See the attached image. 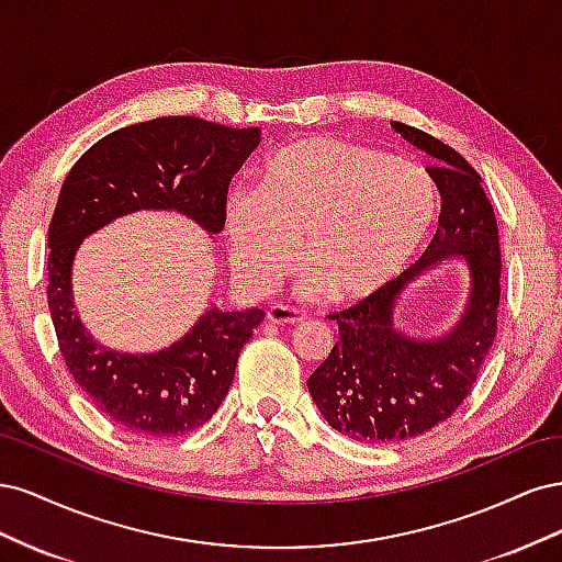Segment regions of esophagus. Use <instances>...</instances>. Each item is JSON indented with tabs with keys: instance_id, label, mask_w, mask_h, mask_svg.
Segmentation results:
<instances>
[{
	"instance_id": "1",
	"label": "esophagus",
	"mask_w": 562,
	"mask_h": 562,
	"mask_svg": "<svg viewBox=\"0 0 562 562\" xmlns=\"http://www.w3.org/2000/svg\"><path fill=\"white\" fill-rule=\"evenodd\" d=\"M304 316L293 310V307H285V304H271L267 310V321L269 323H281V326H295Z\"/></svg>"
}]
</instances>
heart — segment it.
<instances>
[{"instance_id":"1","label":"heart","mask_w":562,"mask_h":562,"mask_svg":"<svg viewBox=\"0 0 562 562\" xmlns=\"http://www.w3.org/2000/svg\"><path fill=\"white\" fill-rule=\"evenodd\" d=\"M436 190L419 166L328 135L295 140L271 159L260 187L236 184L225 229L236 277L267 291L295 262L304 295L356 302L394 281L427 241Z\"/></svg>"}]
</instances>
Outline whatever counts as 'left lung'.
I'll return each mask as SVG.
<instances>
[{
	"label": "left lung",
	"instance_id": "left-lung-1",
	"mask_svg": "<svg viewBox=\"0 0 562 562\" xmlns=\"http://www.w3.org/2000/svg\"><path fill=\"white\" fill-rule=\"evenodd\" d=\"M391 128L434 159L427 173L440 192V215L429 248L411 269L330 314L339 339L307 386L323 419L359 443H396L446 422L479 380L497 333L499 232L481 176L434 135L401 122ZM446 259H462L470 269L465 312L448 334H403L393 316L402 291Z\"/></svg>",
	"mask_w": 562,
	"mask_h": 562
}]
</instances>
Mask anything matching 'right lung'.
I'll return each mask as SVG.
<instances>
[{"instance_id":"add662e5","label":"right lung","mask_w":562,"mask_h":562,"mask_svg":"<svg viewBox=\"0 0 562 562\" xmlns=\"http://www.w3.org/2000/svg\"><path fill=\"white\" fill-rule=\"evenodd\" d=\"M260 145V128H229L199 116H159L119 128L67 173L48 225V312L75 382L119 427L155 438L206 424L227 396L258 307H209L173 345L128 353L100 345L79 321L72 265L93 232L138 211H176L211 236L225 227L234 173Z\"/></svg>"}]
</instances>
